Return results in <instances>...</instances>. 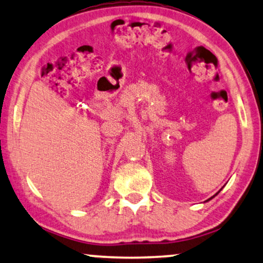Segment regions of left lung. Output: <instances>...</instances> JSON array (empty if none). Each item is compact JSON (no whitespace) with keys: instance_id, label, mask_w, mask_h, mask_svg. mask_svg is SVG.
<instances>
[{"instance_id":"1","label":"left lung","mask_w":263,"mask_h":263,"mask_svg":"<svg viewBox=\"0 0 263 263\" xmlns=\"http://www.w3.org/2000/svg\"><path fill=\"white\" fill-rule=\"evenodd\" d=\"M220 191H221V190H220ZM220 191H219V192H220ZM219 192H216V194H215V195H214V196H213V197H211V198H208V199H207V201H205V202H208V201H211V199H212V198H214V197H215V196H216V195H218V194H219Z\"/></svg>"}]
</instances>
